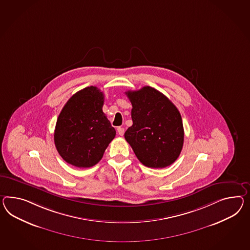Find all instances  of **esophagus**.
Returning <instances> with one entry per match:
<instances>
[{"instance_id": "34e87169", "label": "esophagus", "mask_w": 250, "mask_h": 250, "mask_svg": "<svg viewBox=\"0 0 250 250\" xmlns=\"http://www.w3.org/2000/svg\"><path fill=\"white\" fill-rule=\"evenodd\" d=\"M117 131H118V133L119 135H121V136H123L124 134V128H122V127H119V128H117Z\"/></svg>"}]
</instances>
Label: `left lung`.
Wrapping results in <instances>:
<instances>
[{
	"label": "left lung",
	"instance_id": "1",
	"mask_svg": "<svg viewBox=\"0 0 250 250\" xmlns=\"http://www.w3.org/2000/svg\"><path fill=\"white\" fill-rule=\"evenodd\" d=\"M132 104L133 124L124 137L144 166L162 168L179 158L184 128L179 109L164 94L149 86L125 92Z\"/></svg>",
	"mask_w": 250,
	"mask_h": 250
}]
</instances>
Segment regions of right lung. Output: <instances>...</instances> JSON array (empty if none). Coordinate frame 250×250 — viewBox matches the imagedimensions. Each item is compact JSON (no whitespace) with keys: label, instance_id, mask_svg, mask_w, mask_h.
Listing matches in <instances>:
<instances>
[{"label":"right lung","instance_id":"right-lung-1","mask_svg":"<svg viewBox=\"0 0 250 250\" xmlns=\"http://www.w3.org/2000/svg\"><path fill=\"white\" fill-rule=\"evenodd\" d=\"M103 92L94 86L87 87L71 97L58 117L55 147L72 166L96 165L115 137V128L103 111Z\"/></svg>","mask_w":250,"mask_h":250}]
</instances>
